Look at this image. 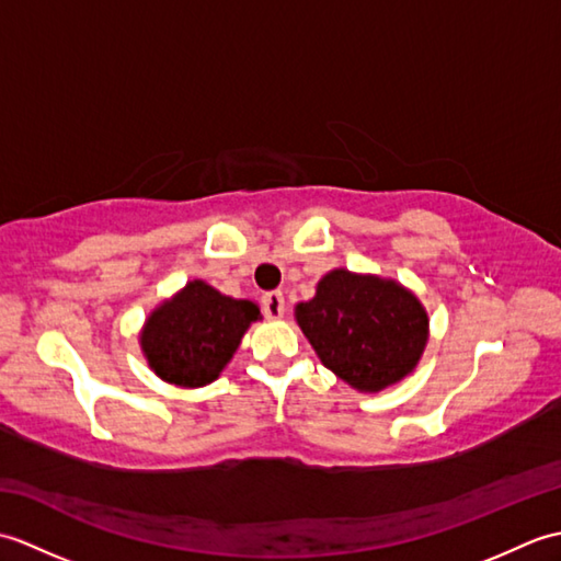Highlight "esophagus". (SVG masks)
Listing matches in <instances>:
<instances>
[{
    "instance_id": "esophagus-1",
    "label": "esophagus",
    "mask_w": 561,
    "mask_h": 561,
    "mask_svg": "<svg viewBox=\"0 0 561 561\" xmlns=\"http://www.w3.org/2000/svg\"><path fill=\"white\" fill-rule=\"evenodd\" d=\"M260 306H262V313H265V318H270V320L282 318L284 316V296H282V291L262 294Z\"/></svg>"
}]
</instances>
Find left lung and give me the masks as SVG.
Returning <instances> with one entry per match:
<instances>
[{"label": "left lung", "instance_id": "obj_1", "mask_svg": "<svg viewBox=\"0 0 561 561\" xmlns=\"http://www.w3.org/2000/svg\"><path fill=\"white\" fill-rule=\"evenodd\" d=\"M296 320L320 362L356 390L378 392L408 376L426 344L422 304L396 282L335 270Z\"/></svg>", "mask_w": 561, "mask_h": 561}]
</instances>
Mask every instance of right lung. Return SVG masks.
<instances>
[{
  "mask_svg": "<svg viewBox=\"0 0 561 561\" xmlns=\"http://www.w3.org/2000/svg\"><path fill=\"white\" fill-rule=\"evenodd\" d=\"M257 318L255 304L229 299L197 279L151 313L141 332V350L169 383L207 386L229 364L243 332Z\"/></svg>",
  "mask_w": 561,
  "mask_h": 561,
  "instance_id": "1",
  "label": "right lung"
}]
</instances>
